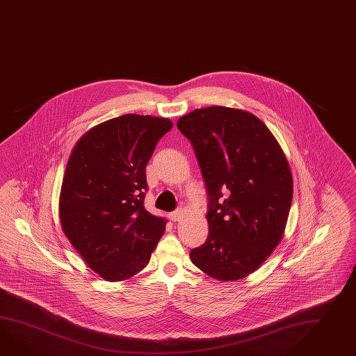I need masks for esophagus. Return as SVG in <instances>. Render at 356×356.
Returning <instances> with one entry per match:
<instances>
[{
  "label": "esophagus",
  "mask_w": 356,
  "mask_h": 356,
  "mask_svg": "<svg viewBox=\"0 0 356 356\" xmlns=\"http://www.w3.org/2000/svg\"><path fill=\"white\" fill-rule=\"evenodd\" d=\"M182 215H184L182 209H176V211H174V212H171V213L168 215V217L171 218V221L176 222V221H180V220H181Z\"/></svg>",
  "instance_id": "esophagus-1"
}]
</instances>
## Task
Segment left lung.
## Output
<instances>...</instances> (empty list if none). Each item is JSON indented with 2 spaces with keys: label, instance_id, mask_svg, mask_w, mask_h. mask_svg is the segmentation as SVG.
<instances>
[{
  "label": "left lung",
  "instance_id": "left-lung-1",
  "mask_svg": "<svg viewBox=\"0 0 356 356\" xmlns=\"http://www.w3.org/2000/svg\"><path fill=\"white\" fill-rule=\"evenodd\" d=\"M191 140L209 191V234L191 260L230 282L260 268L282 241L293 180L277 139L256 115L209 106L177 121Z\"/></svg>",
  "mask_w": 356,
  "mask_h": 356
}]
</instances>
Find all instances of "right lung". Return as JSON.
Segmentation results:
<instances>
[{
    "label": "right lung",
    "mask_w": 356,
    "mask_h": 356,
    "mask_svg": "<svg viewBox=\"0 0 356 356\" xmlns=\"http://www.w3.org/2000/svg\"><path fill=\"white\" fill-rule=\"evenodd\" d=\"M171 129L168 118L124 114L87 131L70 153L59 198L61 229L108 282L144 269L165 233V218L144 209L145 167Z\"/></svg>",
    "instance_id": "1"
}]
</instances>
